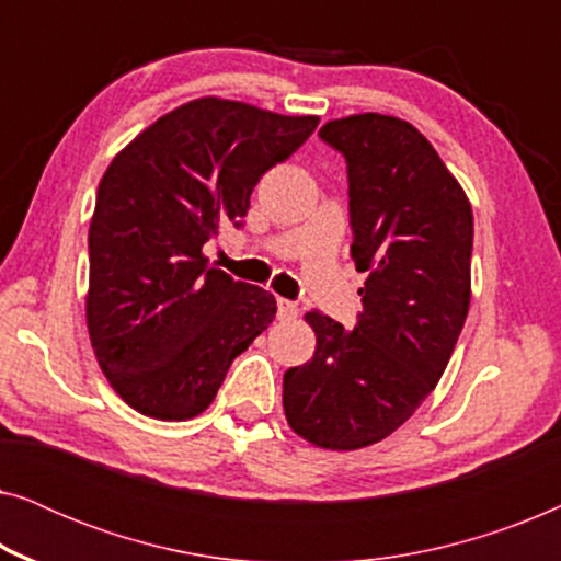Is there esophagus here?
Returning a JSON list of instances; mask_svg holds the SVG:
<instances>
[{"label": "esophagus", "mask_w": 561, "mask_h": 561, "mask_svg": "<svg viewBox=\"0 0 561 561\" xmlns=\"http://www.w3.org/2000/svg\"><path fill=\"white\" fill-rule=\"evenodd\" d=\"M298 317V304L286 301V298H278V319L280 321H290Z\"/></svg>", "instance_id": "obj_1"}]
</instances>
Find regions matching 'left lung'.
<instances>
[{"label": "left lung", "instance_id": "left-lung-1", "mask_svg": "<svg viewBox=\"0 0 561 561\" xmlns=\"http://www.w3.org/2000/svg\"><path fill=\"white\" fill-rule=\"evenodd\" d=\"M319 135L347 158L350 252L367 280L355 329L304 317L317 350L283 375V411L313 447L355 451L403 426L455 352L472 296V206L411 122L365 112Z\"/></svg>", "mask_w": 561, "mask_h": 561}]
</instances>
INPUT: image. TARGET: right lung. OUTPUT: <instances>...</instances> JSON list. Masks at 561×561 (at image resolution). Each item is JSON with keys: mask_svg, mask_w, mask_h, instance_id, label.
<instances>
[{"mask_svg": "<svg viewBox=\"0 0 561 561\" xmlns=\"http://www.w3.org/2000/svg\"><path fill=\"white\" fill-rule=\"evenodd\" d=\"M319 117L202 96L145 127L112 158L89 227L87 327L96 363L142 416L209 409L232 359L275 317V296L204 257L240 221L255 183L301 148Z\"/></svg>", "mask_w": 561, "mask_h": 561, "instance_id": "obj_1", "label": "right lung"}]
</instances>
